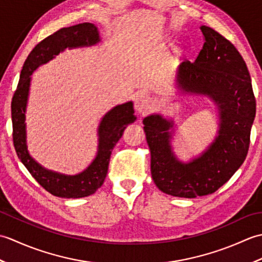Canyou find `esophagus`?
Wrapping results in <instances>:
<instances>
[{"instance_id":"esophagus-1","label":"esophagus","mask_w":262,"mask_h":262,"mask_svg":"<svg viewBox=\"0 0 262 262\" xmlns=\"http://www.w3.org/2000/svg\"><path fill=\"white\" fill-rule=\"evenodd\" d=\"M153 100L148 94H141L135 99V109L138 114H146L152 108Z\"/></svg>"}]
</instances>
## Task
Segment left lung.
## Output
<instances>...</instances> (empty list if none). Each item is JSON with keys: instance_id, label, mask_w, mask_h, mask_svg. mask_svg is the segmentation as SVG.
Returning <instances> with one entry per match:
<instances>
[{"instance_id": "1", "label": "left lung", "mask_w": 262, "mask_h": 262, "mask_svg": "<svg viewBox=\"0 0 262 262\" xmlns=\"http://www.w3.org/2000/svg\"><path fill=\"white\" fill-rule=\"evenodd\" d=\"M204 46L193 63L182 62L178 84L186 92L206 94L219 104V136L206 152L189 163L178 161L168 132L172 122L160 115L143 120L151 151V173L161 191L196 198L215 192L247 158L255 117V98L247 64L233 43L213 28L200 27Z\"/></svg>"}]
</instances>
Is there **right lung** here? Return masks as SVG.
<instances>
[{
    "instance_id": "right-lung-1",
    "label": "right lung",
    "mask_w": 262,
    "mask_h": 262,
    "mask_svg": "<svg viewBox=\"0 0 262 262\" xmlns=\"http://www.w3.org/2000/svg\"><path fill=\"white\" fill-rule=\"evenodd\" d=\"M100 40L97 27L84 22L62 28L36 45L27 57L21 71L20 80L11 102L13 126V145L21 162L37 182L54 196L64 198H81L94 193L102 186L108 172L111 151L119 141L126 126L134 122L133 102L119 104L105 115L99 126L98 154L89 168L76 176H65L48 171L33 160L26 143V105L30 86V75L39 65L47 63L65 48L90 46Z\"/></svg>"
}]
</instances>
